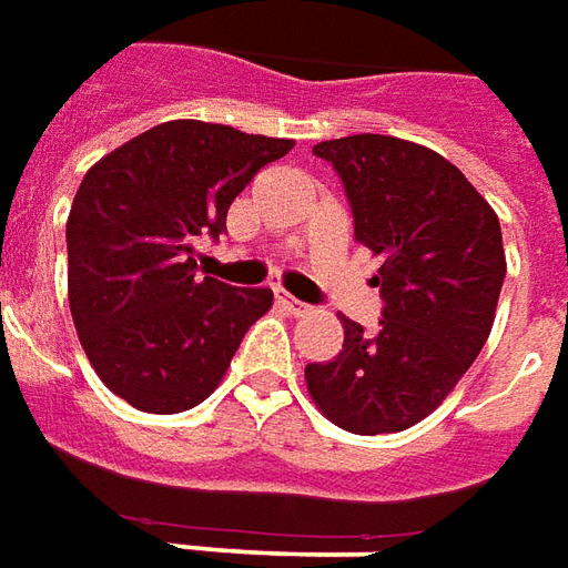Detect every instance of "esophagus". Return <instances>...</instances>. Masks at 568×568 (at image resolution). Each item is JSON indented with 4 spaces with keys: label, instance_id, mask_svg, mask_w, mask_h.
I'll return each mask as SVG.
<instances>
[{
    "label": "esophagus",
    "instance_id": "esophagus-1",
    "mask_svg": "<svg viewBox=\"0 0 568 568\" xmlns=\"http://www.w3.org/2000/svg\"><path fill=\"white\" fill-rule=\"evenodd\" d=\"M275 300H277V305H281L284 312H291V315H305V312H308V305L300 303V300H296V296H291V293H277Z\"/></svg>",
    "mask_w": 568,
    "mask_h": 568
}]
</instances>
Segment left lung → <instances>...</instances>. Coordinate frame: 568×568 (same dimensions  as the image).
<instances>
[{
	"label": "left lung",
	"mask_w": 568,
	"mask_h": 568,
	"mask_svg": "<svg viewBox=\"0 0 568 568\" xmlns=\"http://www.w3.org/2000/svg\"><path fill=\"white\" fill-rule=\"evenodd\" d=\"M355 216V241L382 260L379 327L342 317V352L308 364L312 400L352 434L425 419L480 355L505 284L496 211L456 164L385 134L324 140Z\"/></svg>",
	"instance_id": "8db88e82"
}]
</instances>
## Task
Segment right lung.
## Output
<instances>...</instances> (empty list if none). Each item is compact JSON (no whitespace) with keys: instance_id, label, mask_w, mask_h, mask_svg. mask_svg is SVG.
Here are the masks:
<instances>
[{"instance_id":"right-lung-1","label":"right lung","mask_w":568,"mask_h":568,"mask_svg":"<svg viewBox=\"0 0 568 568\" xmlns=\"http://www.w3.org/2000/svg\"><path fill=\"white\" fill-rule=\"evenodd\" d=\"M293 140L229 124H155L100 159L67 220L72 324L103 385L143 413H183L220 385L272 291L195 275V239Z\"/></svg>"}]
</instances>
